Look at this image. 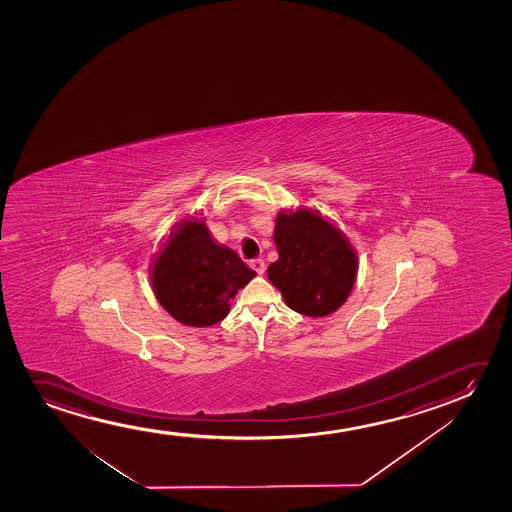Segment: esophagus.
<instances>
[{
    "label": "esophagus",
    "instance_id": "34e87169",
    "mask_svg": "<svg viewBox=\"0 0 512 512\" xmlns=\"http://www.w3.org/2000/svg\"><path fill=\"white\" fill-rule=\"evenodd\" d=\"M250 267H252L255 273L264 274V271H266V262L262 259H253L252 262H250Z\"/></svg>",
    "mask_w": 512,
    "mask_h": 512
}]
</instances>
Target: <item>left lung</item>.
I'll return each instance as SVG.
<instances>
[{
    "instance_id": "1",
    "label": "left lung",
    "mask_w": 512,
    "mask_h": 512,
    "mask_svg": "<svg viewBox=\"0 0 512 512\" xmlns=\"http://www.w3.org/2000/svg\"><path fill=\"white\" fill-rule=\"evenodd\" d=\"M273 238L280 257L267 267V278L288 308L311 318L341 308L358 271L357 252L344 232L311 208H297L278 213Z\"/></svg>"
}]
</instances>
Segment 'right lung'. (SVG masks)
<instances>
[{
    "label": "right lung",
    "instance_id": "right-lung-1",
    "mask_svg": "<svg viewBox=\"0 0 512 512\" xmlns=\"http://www.w3.org/2000/svg\"><path fill=\"white\" fill-rule=\"evenodd\" d=\"M255 271L229 246L218 245L204 218L183 220L159 257L150 280L162 308L187 327H210L231 311V299Z\"/></svg>",
    "mask_w": 512,
    "mask_h": 512
}]
</instances>
